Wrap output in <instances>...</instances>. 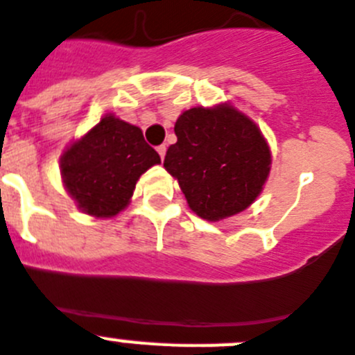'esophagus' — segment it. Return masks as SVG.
<instances>
[{
    "label": "esophagus",
    "instance_id": "1",
    "mask_svg": "<svg viewBox=\"0 0 355 355\" xmlns=\"http://www.w3.org/2000/svg\"><path fill=\"white\" fill-rule=\"evenodd\" d=\"M157 152H159V155H161V159H164V155H166V145H159V146H157Z\"/></svg>",
    "mask_w": 355,
    "mask_h": 355
}]
</instances>
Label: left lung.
<instances>
[{"mask_svg": "<svg viewBox=\"0 0 355 355\" xmlns=\"http://www.w3.org/2000/svg\"><path fill=\"white\" fill-rule=\"evenodd\" d=\"M175 134L164 168L198 216L219 221L257 200L270 170V150L249 118L232 106L193 107L178 116Z\"/></svg>", "mask_w": 355, "mask_h": 355, "instance_id": "8db88e82", "label": "left lung"}]
</instances>
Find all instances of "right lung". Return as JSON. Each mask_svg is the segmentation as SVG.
I'll use <instances>...</instances> for the list:
<instances>
[{"instance_id":"1","label":"right lung","mask_w":355,"mask_h":355,"mask_svg":"<svg viewBox=\"0 0 355 355\" xmlns=\"http://www.w3.org/2000/svg\"><path fill=\"white\" fill-rule=\"evenodd\" d=\"M159 162L139 127L110 114L63 154L62 175L79 209L111 217L125 209L141 173Z\"/></svg>"}]
</instances>
